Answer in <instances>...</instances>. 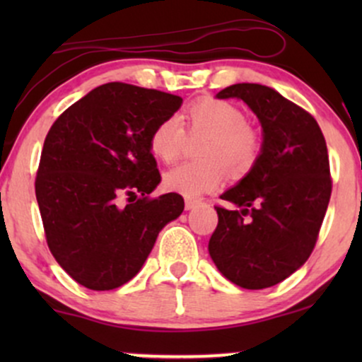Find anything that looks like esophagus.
<instances>
[{
    "label": "esophagus",
    "mask_w": 362,
    "mask_h": 362,
    "mask_svg": "<svg viewBox=\"0 0 362 362\" xmlns=\"http://www.w3.org/2000/svg\"><path fill=\"white\" fill-rule=\"evenodd\" d=\"M199 204V201H194V199H187L185 201V209L187 211H190V209H194L195 206Z\"/></svg>",
    "instance_id": "34e87169"
}]
</instances>
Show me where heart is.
I'll return each mask as SVG.
<instances>
[{
  "label": "heart",
  "instance_id": "heart-1",
  "mask_svg": "<svg viewBox=\"0 0 362 362\" xmlns=\"http://www.w3.org/2000/svg\"><path fill=\"white\" fill-rule=\"evenodd\" d=\"M190 134H209L202 146V163H180L163 177L165 189L182 197L197 199L216 192L226 180V170L245 173L253 167L260 151L255 132L247 126V117L238 107L218 98H199L180 115L161 120L149 136V151L158 160L170 163L180 155L185 129Z\"/></svg>",
  "mask_w": 362,
  "mask_h": 362
}]
</instances>
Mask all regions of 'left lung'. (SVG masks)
Wrapping results in <instances>:
<instances>
[{
    "mask_svg": "<svg viewBox=\"0 0 362 362\" xmlns=\"http://www.w3.org/2000/svg\"><path fill=\"white\" fill-rule=\"evenodd\" d=\"M216 97L242 98L260 120L264 143L250 172L221 195L240 209L214 206L209 255L240 288H271L317 243L332 194L325 138L313 115L269 86L236 83Z\"/></svg>",
    "mask_w": 362,
    "mask_h": 362,
    "instance_id": "left-lung-1",
    "label": "left lung"
}]
</instances>
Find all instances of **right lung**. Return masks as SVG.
<instances>
[{
    "instance_id": "obj_1",
    "label": "right lung",
    "mask_w": 362,
    "mask_h": 362,
    "mask_svg": "<svg viewBox=\"0 0 362 362\" xmlns=\"http://www.w3.org/2000/svg\"><path fill=\"white\" fill-rule=\"evenodd\" d=\"M182 98L105 83L66 109L45 136L35 195L49 250L78 284L109 291L131 281L165 224L184 211L160 184L149 136ZM129 204L118 207V197Z\"/></svg>"
}]
</instances>
